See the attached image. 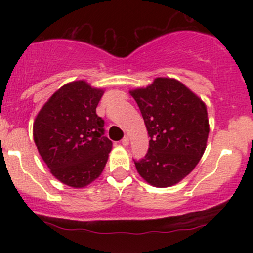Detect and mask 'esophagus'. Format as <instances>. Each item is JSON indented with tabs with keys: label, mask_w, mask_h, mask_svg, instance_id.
<instances>
[{
	"label": "esophagus",
	"mask_w": 253,
	"mask_h": 253,
	"mask_svg": "<svg viewBox=\"0 0 253 253\" xmlns=\"http://www.w3.org/2000/svg\"><path fill=\"white\" fill-rule=\"evenodd\" d=\"M121 144H123L124 146H127V145L129 144V138H128V136H127V135L124 136L123 140H121Z\"/></svg>",
	"instance_id": "obj_1"
}]
</instances>
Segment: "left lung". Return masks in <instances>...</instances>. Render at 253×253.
<instances>
[{
  "instance_id": "1",
  "label": "left lung",
  "mask_w": 253,
  "mask_h": 253,
  "mask_svg": "<svg viewBox=\"0 0 253 253\" xmlns=\"http://www.w3.org/2000/svg\"><path fill=\"white\" fill-rule=\"evenodd\" d=\"M129 94L151 138L144 158L134 159L139 175L158 188L176 184L194 170L206 150L210 133L206 104L173 78L158 77Z\"/></svg>"
}]
</instances>
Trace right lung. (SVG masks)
<instances>
[{"label":"right lung","mask_w":253,"mask_h":253,"mask_svg":"<svg viewBox=\"0 0 253 253\" xmlns=\"http://www.w3.org/2000/svg\"><path fill=\"white\" fill-rule=\"evenodd\" d=\"M102 89L84 81L63 85L33 124L37 149L51 173L72 188H83L101 175L112 150L104 120L96 114Z\"/></svg>","instance_id":"1"}]
</instances>
